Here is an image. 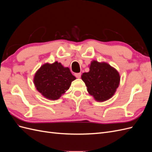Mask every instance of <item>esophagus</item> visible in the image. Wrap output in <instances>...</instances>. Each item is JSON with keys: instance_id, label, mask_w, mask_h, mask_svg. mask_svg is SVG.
I'll use <instances>...</instances> for the list:
<instances>
[{"instance_id": "esophagus-1", "label": "esophagus", "mask_w": 152, "mask_h": 152, "mask_svg": "<svg viewBox=\"0 0 152 152\" xmlns=\"http://www.w3.org/2000/svg\"><path fill=\"white\" fill-rule=\"evenodd\" d=\"M74 75L77 78L79 79V78H80V77H81V73H76Z\"/></svg>"}]
</instances>
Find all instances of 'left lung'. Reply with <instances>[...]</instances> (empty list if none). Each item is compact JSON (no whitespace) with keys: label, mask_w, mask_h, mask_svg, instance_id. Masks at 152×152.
Listing matches in <instances>:
<instances>
[{"label":"left lung","mask_w":152,"mask_h":152,"mask_svg":"<svg viewBox=\"0 0 152 152\" xmlns=\"http://www.w3.org/2000/svg\"><path fill=\"white\" fill-rule=\"evenodd\" d=\"M90 71L82 75L89 93L98 102H103L114 94L119 85L120 76L115 69L106 63L93 61Z\"/></svg>","instance_id":"left-lung-1"}]
</instances>
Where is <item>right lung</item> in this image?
I'll use <instances>...</instances> for the list:
<instances>
[{"label": "right lung", "mask_w": 152, "mask_h": 152, "mask_svg": "<svg viewBox=\"0 0 152 152\" xmlns=\"http://www.w3.org/2000/svg\"><path fill=\"white\" fill-rule=\"evenodd\" d=\"M75 79L70 69L56 61L41 66L36 72L34 81L37 89L44 97L55 100L65 93Z\"/></svg>", "instance_id": "obj_1"}]
</instances>
